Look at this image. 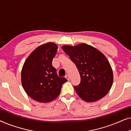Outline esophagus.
<instances>
[{"label":"esophagus","mask_w":131,"mask_h":131,"mask_svg":"<svg viewBox=\"0 0 131 131\" xmlns=\"http://www.w3.org/2000/svg\"><path fill=\"white\" fill-rule=\"evenodd\" d=\"M65 78H66V79H67L68 80H69V79H70V76H69V75H68V74H67V75H66V76H65Z\"/></svg>","instance_id":"obj_1"}]
</instances>
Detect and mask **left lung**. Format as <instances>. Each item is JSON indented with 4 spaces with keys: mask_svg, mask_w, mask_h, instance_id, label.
Listing matches in <instances>:
<instances>
[{
    "mask_svg": "<svg viewBox=\"0 0 131 131\" xmlns=\"http://www.w3.org/2000/svg\"><path fill=\"white\" fill-rule=\"evenodd\" d=\"M62 49L76 64L80 74V83L74 86L79 96L85 101L95 102L106 95L112 86L113 74L105 55L86 43L64 45Z\"/></svg>",
    "mask_w": 131,
    "mask_h": 131,
    "instance_id": "left-lung-1",
    "label": "left lung"
}]
</instances>
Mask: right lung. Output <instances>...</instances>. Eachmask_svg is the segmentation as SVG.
<instances>
[{"label": "right lung", "mask_w": 131, "mask_h": 131, "mask_svg": "<svg viewBox=\"0 0 131 131\" xmlns=\"http://www.w3.org/2000/svg\"><path fill=\"white\" fill-rule=\"evenodd\" d=\"M58 46L48 42L34 50L25 61L21 70V83L26 94L40 103H49L58 97L62 84L67 81L58 77L52 61Z\"/></svg>", "instance_id": "1"}]
</instances>
